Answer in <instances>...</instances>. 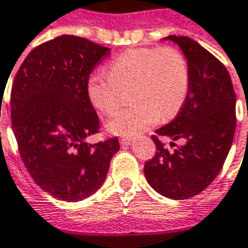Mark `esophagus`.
Returning <instances> with one entry per match:
<instances>
[{"label": "esophagus", "mask_w": 248, "mask_h": 248, "mask_svg": "<svg viewBox=\"0 0 248 248\" xmlns=\"http://www.w3.org/2000/svg\"><path fill=\"white\" fill-rule=\"evenodd\" d=\"M119 141H121V144H122V146H130L133 140H132L130 138H122V139H119Z\"/></svg>", "instance_id": "obj_1"}]
</instances>
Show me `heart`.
<instances>
[{"mask_svg": "<svg viewBox=\"0 0 248 248\" xmlns=\"http://www.w3.org/2000/svg\"><path fill=\"white\" fill-rule=\"evenodd\" d=\"M188 64L172 47H138L116 56L108 71L99 70L87 80V95L94 108L108 115L130 88L132 105L115 112L107 127L119 136H136L160 119L174 118L186 98Z\"/></svg>", "mask_w": 248, "mask_h": 248, "instance_id": "obj_1", "label": "heart"}]
</instances>
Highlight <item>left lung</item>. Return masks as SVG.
I'll return each instance as SVG.
<instances>
[{
	"label": "left lung",
	"instance_id": "obj_1",
	"mask_svg": "<svg viewBox=\"0 0 248 248\" xmlns=\"http://www.w3.org/2000/svg\"><path fill=\"white\" fill-rule=\"evenodd\" d=\"M164 40L181 49L189 84L177 118L155 133L184 144L170 154L153 136L155 155L144 164V175L160 195L188 199L211 185L225 164L236 130V94L227 68L199 43L175 35Z\"/></svg>",
	"mask_w": 248,
	"mask_h": 248
}]
</instances>
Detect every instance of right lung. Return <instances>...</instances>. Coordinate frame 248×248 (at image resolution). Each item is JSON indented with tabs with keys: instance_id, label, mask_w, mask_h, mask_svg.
Wrapping results in <instances>:
<instances>
[{
	"instance_id": "right-lung-1",
	"label": "right lung",
	"mask_w": 248,
	"mask_h": 248,
	"mask_svg": "<svg viewBox=\"0 0 248 248\" xmlns=\"http://www.w3.org/2000/svg\"><path fill=\"white\" fill-rule=\"evenodd\" d=\"M109 54L88 39L62 35L31 51L15 76L11 118L19 153L33 181L57 199L95 194L119 150L118 138L87 141L99 130L87 80Z\"/></svg>"
}]
</instances>
